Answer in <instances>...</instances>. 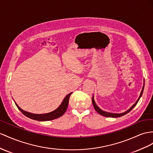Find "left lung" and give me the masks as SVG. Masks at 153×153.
<instances>
[{"label":"left lung","instance_id":"8db88e82","mask_svg":"<svg viewBox=\"0 0 153 153\" xmlns=\"http://www.w3.org/2000/svg\"><path fill=\"white\" fill-rule=\"evenodd\" d=\"M143 88H144V85H143V88H142V91H141L140 97H138V99L137 100V101H136V103H135L134 105H133L130 108L128 109V110H127V111H125V112H123V113H120V114H116V113H111V112H105V111H102V110H101V109H100V108L98 107V106H97V105H96V103H95L94 99V96L92 97V104H93V105H94V108H95V110H96L97 112H98L100 115H101V116H105V117H121V116H124V115H125L126 114H127V113H128L129 112H130V111L132 110V109L136 106V104L138 103V101L140 100V97H142V94H143Z\"/></svg>","mask_w":153,"mask_h":153}]
</instances>
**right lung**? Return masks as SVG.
<instances>
[{
    "instance_id": "1",
    "label": "right lung",
    "mask_w": 153,
    "mask_h": 153,
    "mask_svg": "<svg viewBox=\"0 0 153 153\" xmlns=\"http://www.w3.org/2000/svg\"><path fill=\"white\" fill-rule=\"evenodd\" d=\"M72 93H70L68 94L66 96L61 104L60 105V106L56 110L49 112V113H46V114H32V113H30L28 112H26L25 111H23L22 108H21L18 106V105L15 102L16 106L19 108V110L23 114L26 116V117H29L30 119H32L34 120H37V121H50V120H52L54 119L58 118V117H61V116L65 114V112H66V109H67L68 107V105L69 102V98L70 95L72 94Z\"/></svg>"
}]
</instances>
